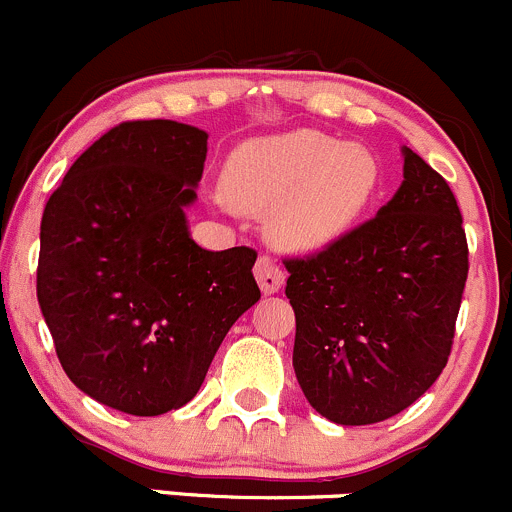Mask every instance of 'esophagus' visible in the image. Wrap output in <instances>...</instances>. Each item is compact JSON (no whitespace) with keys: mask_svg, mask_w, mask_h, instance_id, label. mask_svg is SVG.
I'll list each match as a JSON object with an SVG mask.
<instances>
[{"mask_svg":"<svg viewBox=\"0 0 512 512\" xmlns=\"http://www.w3.org/2000/svg\"><path fill=\"white\" fill-rule=\"evenodd\" d=\"M255 277H257V282H260V289L265 294L280 292L282 285H285V272H282V267L265 255L257 260Z\"/></svg>","mask_w":512,"mask_h":512,"instance_id":"34e87169","label":"esophagus"}]
</instances>
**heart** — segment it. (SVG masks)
Segmentation results:
<instances>
[{
  "label": "heart",
  "instance_id": "heart-1",
  "mask_svg": "<svg viewBox=\"0 0 512 512\" xmlns=\"http://www.w3.org/2000/svg\"><path fill=\"white\" fill-rule=\"evenodd\" d=\"M230 203L265 213L267 235L289 252H314L347 235L381 188V165L369 148L319 131L245 141L225 163Z\"/></svg>",
  "mask_w": 512,
  "mask_h": 512
}]
</instances>
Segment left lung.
<instances>
[{"mask_svg": "<svg viewBox=\"0 0 512 512\" xmlns=\"http://www.w3.org/2000/svg\"><path fill=\"white\" fill-rule=\"evenodd\" d=\"M376 218L322 252L285 260L297 319L294 374L324 418L366 426L409 409L451 354L468 277L461 210L411 148Z\"/></svg>", "mask_w": 512, "mask_h": 512, "instance_id": "left-lung-1", "label": "left lung"}]
</instances>
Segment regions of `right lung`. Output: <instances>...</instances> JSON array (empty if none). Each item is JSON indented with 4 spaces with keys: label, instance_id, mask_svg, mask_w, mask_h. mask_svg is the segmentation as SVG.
I'll return each instance as SVG.
<instances>
[{
    "label": "right lung",
    "instance_id": "right-lung-1",
    "mask_svg": "<svg viewBox=\"0 0 512 512\" xmlns=\"http://www.w3.org/2000/svg\"><path fill=\"white\" fill-rule=\"evenodd\" d=\"M205 156L200 128L126 121L76 158L44 208L36 297L56 356L84 394L123 414L188 404L260 299L255 250L190 237Z\"/></svg>",
    "mask_w": 512,
    "mask_h": 512
}]
</instances>
